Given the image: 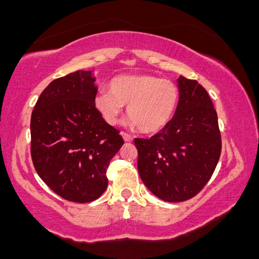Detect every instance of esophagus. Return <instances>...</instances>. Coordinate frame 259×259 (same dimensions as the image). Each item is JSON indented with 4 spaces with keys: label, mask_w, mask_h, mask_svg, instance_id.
Returning a JSON list of instances; mask_svg holds the SVG:
<instances>
[{
    "label": "esophagus",
    "mask_w": 259,
    "mask_h": 259,
    "mask_svg": "<svg viewBox=\"0 0 259 259\" xmlns=\"http://www.w3.org/2000/svg\"><path fill=\"white\" fill-rule=\"evenodd\" d=\"M121 136H123L124 141H126V142H132V141H133V136L129 135V134L121 133Z\"/></svg>",
    "instance_id": "obj_1"
}]
</instances>
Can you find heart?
I'll return each instance as SVG.
<instances>
[{
	"instance_id": "b5f03b06",
	"label": "heart",
	"mask_w": 259,
	"mask_h": 259,
	"mask_svg": "<svg viewBox=\"0 0 259 259\" xmlns=\"http://www.w3.org/2000/svg\"><path fill=\"white\" fill-rule=\"evenodd\" d=\"M109 91L96 95L94 105L109 125L120 119L126 106L130 123L142 133L153 134L168 125L179 103V89L173 81L150 74H123L109 81Z\"/></svg>"
}]
</instances>
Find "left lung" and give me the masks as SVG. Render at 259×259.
<instances>
[{
  "label": "left lung",
  "instance_id": "left-lung-1",
  "mask_svg": "<svg viewBox=\"0 0 259 259\" xmlns=\"http://www.w3.org/2000/svg\"><path fill=\"white\" fill-rule=\"evenodd\" d=\"M174 117L151 139H135L142 183L167 202L194 197L218 164L222 139L218 115L208 92L196 80L179 76Z\"/></svg>",
  "mask_w": 259,
  "mask_h": 259
}]
</instances>
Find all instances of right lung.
<instances>
[{"instance_id":"1","label":"right lung","mask_w":259,"mask_h":259,"mask_svg":"<svg viewBox=\"0 0 259 259\" xmlns=\"http://www.w3.org/2000/svg\"><path fill=\"white\" fill-rule=\"evenodd\" d=\"M95 81L92 70L53 80L31 113V158L38 177L61 197L79 203L105 192L106 170L124 144L95 108Z\"/></svg>"}]
</instances>
